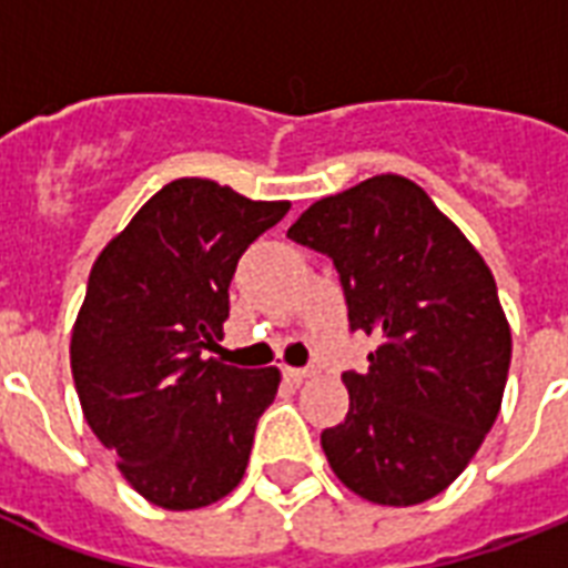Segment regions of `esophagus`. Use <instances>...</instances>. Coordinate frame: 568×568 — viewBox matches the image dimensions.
Instances as JSON below:
<instances>
[{
	"label": "esophagus",
	"mask_w": 568,
	"mask_h": 568,
	"mask_svg": "<svg viewBox=\"0 0 568 568\" xmlns=\"http://www.w3.org/2000/svg\"><path fill=\"white\" fill-rule=\"evenodd\" d=\"M283 377L292 383H303L306 377H312V368H283Z\"/></svg>",
	"instance_id": "esophagus-1"
}]
</instances>
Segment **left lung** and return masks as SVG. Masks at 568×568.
I'll return each instance as SVG.
<instances>
[{"mask_svg": "<svg viewBox=\"0 0 568 568\" xmlns=\"http://www.w3.org/2000/svg\"><path fill=\"white\" fill-rule=\"evenodd\" d=\"M288 239L333 258L351 329L379 342L368 372L342 374L351 409L321 433L329 466L365 501L439 495L501 409L513 342L493 271L395 173L312 203Z\"/></svg>", "mask_w": 568, "mask_h": 568, "instance_id": "obj_1", "label": "left lung"}]
</instances>
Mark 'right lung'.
<instances>
[{"label": "right lung", "instance_id": "1", "mask_svg": "<svg viewBox=\"0 0 568 568\" xmlns=\"http://www.w3.org/2000/svg\"><path fill=\"white\" fill-rule=\"evenodd\" d=\"M292 203L173 180L93 262L70 342L82 413L150 504L196 510L244 477L276 368L203 359L230 318V283Z\"/></svg>", "mask_w": 568, "mask_h": 568}]
</instances>
